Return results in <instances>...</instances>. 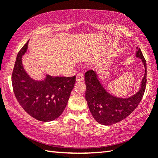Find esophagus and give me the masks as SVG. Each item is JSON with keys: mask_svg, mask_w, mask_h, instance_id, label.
<instances>
[{"mask_svg": "<svg viewBox=\"0 0 158 158\" xmlns=\"http://www.w3.org/2000/svg\"><path fill=\"white\" fill-rule=\"evenodd\" d=\"M84 74H82L81 73L77 74V78H76L77 81H84Z\"/></svg>", "mask_w": 158, "mask_h": 158, "instance_id": "1", "label": "esophagus"}]
</instances>
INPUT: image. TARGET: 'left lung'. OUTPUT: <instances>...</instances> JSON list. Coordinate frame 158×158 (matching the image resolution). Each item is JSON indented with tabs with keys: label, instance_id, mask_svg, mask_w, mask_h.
I'll return each instance as SVG.
<instances>
[{
	"label": "left lung",
	"instance_id": "left-lung-1",
	"mask_svg": "<svg viewBox=\"0 0 158 158\" xmlns=\"http://www.w3.org/2000/svg\"><path fill=\"white\" fill-rule=\"evenodd\" d=\"M137 49L136 56L142 60L145 74L139 90L130 98H121L111 95L104 89L95 72L89 70L85 73V100L93 117L100 124L109 125L121 121L132 113L143 98L146 86V63L141 49Z\"/></svg>",
	"mask_w": 158,
	"mask_h": 158
}]
</instances>
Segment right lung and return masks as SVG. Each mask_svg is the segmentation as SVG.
Wrapping results in <instances>:
<instances>
[{
	"mask_svg": "<svg viewBox=\"0 0 158 158\" xmlns=\"http://www.w3.org/2000/svg\"><path fill=\"white\" fill-rule=\"evenodd\" d=\"M28 41L19 52L12 75L16 98L26 113L38 121L49 122L59 117L68 104L76 77L47 75L42 81L29 77L22 65Z\"/></svg>",
	"mask_w": 158,
	"mask_h": 158,
	"instance_id": "add662e5",
	"label": "right lung"
}]
</instances>
